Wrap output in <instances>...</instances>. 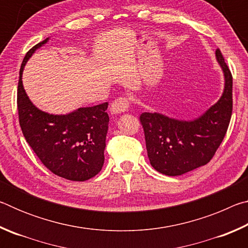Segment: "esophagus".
<instances>
[{"instance_id":"1","label":"esophagus","mask_w":248,"mask_h":248,"mask_svg":"<svg viewBox=\"0 0 248 248\" xmlns=\"http://www.w3.org/2000/svg\"><path fill=\"white\" fill-rule=\"evenodd\" d=\"M128 108H129V100L125 97H119L118 99L114 100L110 105L111 114H115V115L124 114V112L128 110Z\"/></svg>"}]
</instances>
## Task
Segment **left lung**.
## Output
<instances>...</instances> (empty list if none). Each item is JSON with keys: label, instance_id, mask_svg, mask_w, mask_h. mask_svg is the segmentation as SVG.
Wrapping results in <instances>:
<instances>
[{"label": "left lung", "instance_id": "8db88e82", "mask_svg": "<svg viewBox=\"0 0 248 248\" xmlns=\"http://www.w3.org/2000/svg\"><path fill=\"white\" fill-rule=\"evenodd\" d=\"M216 59L224 78L221 97L203 114L191 120L176 119L161 112H143L144 130L151 165L158 173L179 176L210 162L228 130L232 116L233 79L219 49Z\"/></svg>", "mask_w": 248, "mask_h": 248}]
</instances>
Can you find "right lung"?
<instances>
[{
	"label": "right lung",
	"instance_id": "1",
	"mask_svg": "<svg viewBox=\"0 0 248 248\" xmlns=\"http://www.w3.org/2000/svg\"><path fill=\"white\" fill-rule=\"evenodd\" d=\"M45 39L25 56L19 71L17 108L19 124L27 143L48 170L60 177L84 182L97 175L104 165L109 117L108 103L79 107L63 115L43 111L29 99L23 85V72Z\"/></svg>",
	"mask_w": 248,
	"mask_h": 248
}]
</instances>
